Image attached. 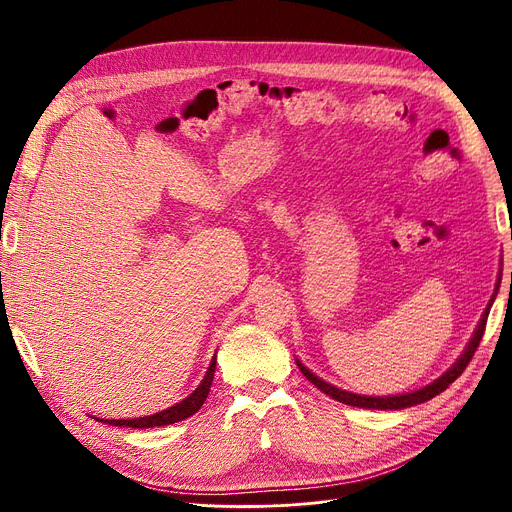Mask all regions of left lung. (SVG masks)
Listing matches in <instances>:
<instances>
[{"label": "left lung", "mask_w": 512, "mask_h": 512, "mask_svg": "<svg viewBox=\"0 0 512 512\" xmlns=\"http://www.w3.org/2000/svg\"><path fill=\"white\" fill-rule=\"evenodd\" d=\"M494 299H496V293L492 295L490 303H487V307H485V311H483V316H481V320H479V324H477V328H475V332H473V337H471L469 343H466L464 351L460 353V358H458L446 372H443V374L439 376V379H435L433 383H429V385H425V387H420V389H416V391L399 393V395H360V393H351V391L339 389V387H335V385H330V383L322 381L320 376H316L307 366H303L299 360H297V366H299V370L303 372V376H305V379H307L311 385H316L322 393H326V395L332 397V399H337V402L347 404V406H353V408H366V410H404V408H412V406H418V404H425V402H429V399H433L435 395H439L441 391H446V389L458 379V376L464 372V368L469 366V362L473 360V355H475V351H477V347H479V341H481V337H483V330H485V324H487V316H490V309H492Z\"/></svg>", "instance_id": "8db88e82"}]
</instances>
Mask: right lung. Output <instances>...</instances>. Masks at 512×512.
Instances as JSON below:
<instances>
[{
  "mask_svg": "<svg viewBox=\"0 0 512 512\" xmlns=\"http://www.w3.org/2000/svg\"><path fill=\"white\" fill-rule=\"evenodd\" d=\"M215 362H217V355H213V360L207 368V374L201 381V385H198L188 397H184L182 402H177L175 406H171L167 410H161V412L150 414V416H142V418H129V420H108V418L106 420L98 418V420L106 422V425H113V427H131V429H152V427H165V425H173V422H180V420L196 414L205 404L211 383H213V376H215Z\"/></svg>",
  "mask_w": 512,
  "mask_h": 512,
  "instance_id": "1",
  "label": "right lung"
}]
</instances>
